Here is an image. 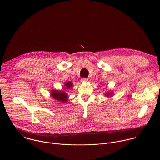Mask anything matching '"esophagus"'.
<instances>
[{
	"label": "esophagus",
	"instance_id": "obj_1",
	"mask_svg": "<svg viewBox=\"0 0 160 160\" xmlns=\"http://www.w3.org/2000/svg\"><path fill=\"white\" fill-rule=\"evenodd\" d=\"M81 82H87V81H88V78H82V79H81Z\"/></svg>",
	"mask_w": 160,
	"mask_h": 160
}]
</instances>
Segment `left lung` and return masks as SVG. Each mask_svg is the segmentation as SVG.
<instances>
[{"instance_id": "8db88e82", "label": "left lung", "mask_w": 160, "mask_h": 160, "mask_svg": "<svg viewBox=\"0 0 160 160\" xmlns=\"http://www.w3.org/2000/svg\"><path fill=\"white\" fill-rule=\"evenodd\" d=\"M104 95L107 97H112L113 95V92L112 91H110V92H106L104 93Z\"/></svg>"}]
</instances>
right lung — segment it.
Masks as SVG:
<instances>
[{
    "label": "right lung",
    "instance_id": "obj_1",
    "mask_svg": "<svg viewBox=\"0 0 160 160\" xmlns=\"http://www.w3.org/2000/svg\"><path fill=\"white\" fill-rule=\"evenodd\" d=\"M73 87V83L70 81H68L64 84V89L65 90H69ZM63 89V90H64ZM51 96L54 99L63 102L64 103H67L68 101V94L66 93L65 90H52L50 93Z\"/></svg>",
    "mask_w": 160,
    "mask_h": 160
}]
</instances>
